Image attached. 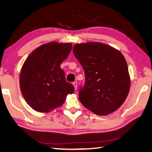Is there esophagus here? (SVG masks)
<instances>
[{
	"label": "esophagus",
	"mask_w": 152,
	"mask_h": 152,
	"mask_svg": "<svg viewBox=\"0 0 152 152\" xmlns=\"http://www.w3.org/2000/svg\"><path fill=\"white\" fill-rule=\"evenodd\" d=\"M73 85L75 87V90H77V82H73Z\"/></svg>",
	"instance_id": "34e87169"
}]
</instances>
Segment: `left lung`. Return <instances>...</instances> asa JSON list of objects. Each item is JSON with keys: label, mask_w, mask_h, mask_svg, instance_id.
I'll return each mask as SVG.
<instances>
[{"label": "left lung", "mask_w": 152, "mask_h": 152, "mask_svg": "<svg viewBox=\"0 0 152 152\" xmlns=\"http://www.w3.org/2000/svg\"><path fill=\"white\" fill-rule=\"evenodd\" d=\"M73 53L85 73L79 91L81 103L97 115H107L120 107L130 89L127 64L118 50L100 42L77 44Z\"/></svg>", "instance_id": "1"}]
</instances>
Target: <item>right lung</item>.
I'll list each match as a JSON object with an SVG mask.
<instances>
[{
    "instance_id": "add662e5",
    "label": "right lung",
    "mask_w": 152,
    "mask_h": 152,
    "mask_svg": "<svg viewBox=\"0 0 152 152\" xmlns=\"http://www.w3.org/2000/svg\"><path fill=\"white\" fill-rule=\"evenodd\" d=\"M71 43L53 42L35 49L22 66L20 89L27 103L34 110L48 113L63 105L75 88L66 82L61 64L68 57Z\"/></svg>"
}]
</instances>
